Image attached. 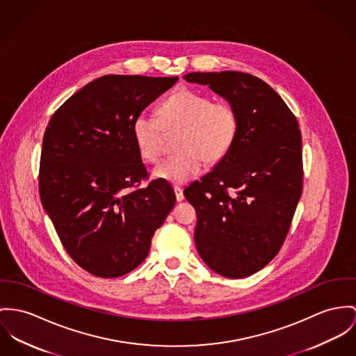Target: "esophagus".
<instances>
[{
    "mask_svg": "<svg viewBox=\"0 0 356 356\" xmlns=\"http://www.w3.org/2000/svg\"><path fill=\"white\" fill-rule=\"evenodd\" d=\"M173 190H175V193H176V199H177V202H181V200L184 199L183 188H181V187H179V186H175V187H173Z\"/></svg>",
    "mask_w": 356,
    "mask_h": 356,
    "instance_id": "esophagus-1",
    "label": "esophagus"
}]
</instances>
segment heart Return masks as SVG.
Here are the masks:
<instances>
[{
	"instance_id": "obj_1",
	"label": "heart",
	"mask_w": 356,
	"mask_h": 356,
	"mask_svg": "<svg viewBox=\"0 0 356 356\" xmlns=\"http://www.w3.org/2000/svg\"><path fill=\"white\" fill-rule=\"evenodd\" d=\"M164 130L179 131L175 142L177 153L157 165L153 176L183 184L200 173L203 161L217 164L227 154L240 130V116L229 103H213L209 96L180 89L160 106L159 116L140 112L133 120V138L145 161H159Z\"/></svg>"
}]
</instances>
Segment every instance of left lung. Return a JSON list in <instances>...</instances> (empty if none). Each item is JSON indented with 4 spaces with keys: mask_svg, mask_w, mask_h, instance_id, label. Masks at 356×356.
I'll return each mask as SVG.
<instances>
[{
    "mask_svg": "<svg viewBox=\"0 0 356 356\" xmlns=\"http://www.w3.org/2000/svg\"><path fill=\"white\" fill-rule=\"evenodd\" d=\"M240 116L227 154L184 190L196 210L195 244L217 274L245 277L280 250L301 197L302 138L297 118L274 89L241 72L188 73Z\"/></svg>",
    "mask_w": 356,
    "mask_h": 356,
    "instance_id": "left-lung-1",
    "label": "left lung"
}]
</instances>
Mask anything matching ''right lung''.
<instances>
[{
	"label": "right lung",
	"instance_id": "add662e5",
	"mask_svg": "<svg viewBox=\"0 0 356 356\" xmlns=\"http://www.w3.org/2000/svg\"><path fill=\"white\" fill-rule=\"evenodd\" d=\"M177 80L103 76L67 99L49 122L40 200L62 245L89 274L118 277L137 268L175 206L165 180L138 188L149 175L131 124Z\"/></svg>",
	"mask_w": 356,
	"mask_h": 356
}]
</instances>
